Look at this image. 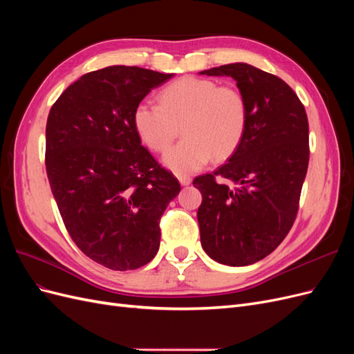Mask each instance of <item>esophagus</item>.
I'll return each mask as SVG.
<instances>
[{
  "label": "esophagus",
  "instance_id": "obj_1",
  "mask_svg": "<svg viewBox=\"0 0 354 354\" xmlns=\"http://www.w3.org/2000/svg\"><path fill=\"white\" fill-rule=\"evenodd\" d=\"M178 181L181 186H189L192 183V177L186 176V174H181V176H178Z\"/></svg>",
  "mask_w": 354,
  "mask_h": 354
}]
</instances>
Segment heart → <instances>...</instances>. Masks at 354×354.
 Listing matches in <instances>:
<instances>
[{
    "instance_id": "b5f03b06",
    "label": "heart",
    "mask_w": 354,
    "mask_h": 354,
    "mask_svg": "<svg viewBox=\"0 0 354 354\" xmlns=\"http://www.w3.org/2000/svg\"><path fill=\"white\" fill-rule=\"evenodd\" d=\"M248 102L241 90L208 78H180L159 93V104L136 106L133 124L140 140L164 152L181 127L185 138L164 155L177 174L205 167L211 158L224 160L241 146L248 128Z\"/></svg>"
}]
</instances>
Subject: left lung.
<instances>
[{
    "mask_svg": "<svg viewBox=\"0 0 354 354\" xmlns=\"http://www.w3.org/2000/svg\"><path fill=\"white\" fill-rule=\"evenodd\" d=\"M199 73L233 78L250 113L238 151L194 180L202 194V248L221 264H254L279 246L295 221L310 155L306 109L285 81L246 63Z\"/></svg>",
    "mask_w": 354,
    "mask_h": 354,
    "instance_id": "1",
    "label": "left lung"
}]
</instances>
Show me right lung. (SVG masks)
<instances>
[{"mask_svg":"<svg viewBox=\"0 0 354 354\" xmlns=\"http://www.w3.org/2000/svg\"><path fill=\"white\" fill-rule=\"evenodd\" d=\"M173 73L109 66L85 73L51 106L46 168L72 241L95 263L134 270L159 250V221L180 192L136 133L133 113Z\"/></svg>","mask_w":354,"mask_h":354,"instance_id":"1","label":"right lung"}]
</instances>
